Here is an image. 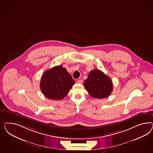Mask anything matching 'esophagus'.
<instances>
[{
    "label": "esophagus",
    "instance_id": "1",
    "mask_svg": "<svg viewBox=\"0 0 153 153\" xmlns=\"http://www.w3.org/2000/svg\"><path fill=\"white\" fill-rule=\"evenodd\" d=\"M82 82H83V81L82 79L77 80V83H82Z\"/></svg>",
    "mask_w": 153,
    "mask_h": 153
}]
</instances>
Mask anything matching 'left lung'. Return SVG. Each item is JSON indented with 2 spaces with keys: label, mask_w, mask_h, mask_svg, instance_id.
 Segmentation results:
<instances>
[{
  "label": "left lung",
  "mask_w": 153,
  "mask_h": 153,
  "mask_svg": "<svg viewBox=\"0 0 153 153\" xmlns=\"http://www.w3.org/2000/svg\"><path fill=\"white\" fill-rule=\"evenodd\" d=\"M84 87L92 97L103 99L111 94L113 83L111 79L100 70H94L90 72L88 79H85Z\"/></svg>",
  "instance_id": "8db88e82"
}]
</instances>
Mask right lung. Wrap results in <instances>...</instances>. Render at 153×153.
Instances as JSON below:
<instances>
[{
  "instance_id": "obj_1",
  "label": "right lung",
  "mask_w": 153,
  "mask_h": 153,
  "mask_svg": "<svg viewBox=\"0 0 153 153\" xmlns=\"http://www.w3.org/2000/svg\"><path fill=\"white\" fill-rule=\"evenodd\" d=\"M75 82L62 65L46 70L42 75L40 87L43 94L49 99L61 100L68 94Z\"/></svg>"
}]
</instances>
